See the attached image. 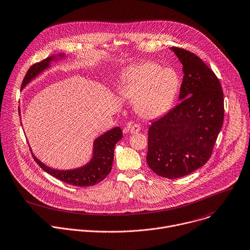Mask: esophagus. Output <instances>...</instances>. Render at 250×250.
<instances>
[{"mask_svg":"<svg viewBox=\"0 0 250 250\" xmlns=\"http://www.w3.org/2000/svg\"><path fill=\"white\" fill-rule=\"evenodd\" d=\"M140 125H137V124H128L127 125H126V130H128L130 133H136V132H138L139 130H140Z\"/></svg>","mask_w":250,"mask_h":250,"instance_id":"obj_1","label":"esophagus"}]
</instances>
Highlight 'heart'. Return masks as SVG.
<instances>
[{
  "label": "heart",
  "instance_id": "heart-1",
  "mask_svg": "<svg viewBox=\"0 0 250 250\" xmlns=\"http://www.w3.org/2000/svg\"><path fill=\"white\" fill-rule=\"evenodd\" d=\"M179 88V77L169 68L155 62H143L127 69L123 78L121 93L133 98V107L138 116L154 119L172 105Z\"/></svg>",
  "mask_w": 250,
  "mask_h": 250
}]
</instances>
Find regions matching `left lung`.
Returning a JSON list of instances; mask_svg holds the SVG:
<instances>
[{"label":"left lung","mask_w":250,"mask_h":250,"mask_svg":"<svg viewBox=\"0 0 250 250\" xmlns=\"http://www.w3.org/2000/svg\"><path fill=\"white\" fill-rule=\"evenodd\" d=\"M171 50L183 63L181 102L148 130L149 168L158 176L179 179L210 159L224 121V93L213 70L195 54Z\"/></svg>","instance_id":"8db88e82"}]
</instances>
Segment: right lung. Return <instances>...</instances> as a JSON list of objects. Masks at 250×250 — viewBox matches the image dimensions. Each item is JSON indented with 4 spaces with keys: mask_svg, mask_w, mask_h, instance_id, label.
<instances>
[{
    "mask_svg": "<svg viewBox=\"0 0 250 250\" xmlns=\"http://www.w3.org/2000/svg\"><path fill=\"white\" fill-rule=\"evenodd\" d=\"M59 57L62 58L63 54H60ZM56 59V56H51L31 65L24 76L21 88L25 87L26 84H28L33 78H35L44 69L48 68L50 66V62ZM122 137L123 132L119 126L114 127L113 129L97 137L93 144V157L91 158L90 162L83 166V167L74 170L61 171L52 169L39 161L33 154L32 156L35 162L40 166V168L56 179L71 186L91 187L99 184L110 174L114 161L115 145L122 139Z\"/></svg>",
    "mask_w": 250,
    "mask_h": 250,
    "instance_id": "1",
    "label": "right lung"
}]
</instances>
